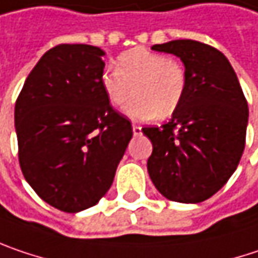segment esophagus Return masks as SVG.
<instances>
[{
	"mask_svg": "<svg viewBox=\"0 0 258 258\" xmlns=\"http://www.w3.org/2000/svg\"><path fill=\"white\" fill-rule=\"evenodd\" d=\"M132 131H134V135H135V137H139V135L142 134V127H141L139 124H134V126H132Z\"/></svg>",
	"mask_w": 258,
	"mask_h": 258,
	"instance_id": "obj_1",
	"label": "esophagus"
}]
</instances>
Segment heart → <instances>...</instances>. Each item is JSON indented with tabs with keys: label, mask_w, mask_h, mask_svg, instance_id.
Instances as JSON below:
<instances>
[{
	"label": "heart",
	"mask_w": 258,
	"mask_h": 258,
	"mask_svg": "<svg viewBox=\"0 0 258 258\" xmlns=\"http://www.w3.org/2000/svg\"><path fill=\"white\" fill-rule=\"evenodd\" d=\"M102 89L114 107H126L131 119L169 117L176 111L186 89L185 69L175 58L145 48L126 51L117 58L116 69L102 73Z\"/></svg>",
	"instance_id": "obj_1"
}]
</instances>
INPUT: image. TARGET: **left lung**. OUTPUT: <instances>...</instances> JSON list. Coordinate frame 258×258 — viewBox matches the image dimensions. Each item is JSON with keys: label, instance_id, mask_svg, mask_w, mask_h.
<instances>
[{"label": "left lung", "instance_id": "1", "mask_svg": "<svg viewBox=\"0 0 258 258\" xmlns=\"http://www.w3.org/2000/svg\"><path fill=\"white\" fill-rule=\"evenodd\" d=\"M151 49L180 58L186 89L169 123L142 129L153 142L147 169L163 197L197 204L217 192L236 170L245 147L248 104L219 49L191 39Z\"/></svg>", "mask_w": 258, "mask_h": 258}]
</instances>
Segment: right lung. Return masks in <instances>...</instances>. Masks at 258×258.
<instances>
[{"instance_id":"1","label":"right lung","mask_w":258,"mask_h":258,"mask_svg":"<svg viewBox=\"0 0 258 258\" xmlns=\"http://www.w3.org/2000/svg\"><path fill=\"white\" fill-rule=\"evenodd\" d=\"M104 55L86 44L51 48L16 101L23 176L61 212H82L101 200L134 135L131 121L111 108L102 89Z\"/></svg>"}]
</instances>
